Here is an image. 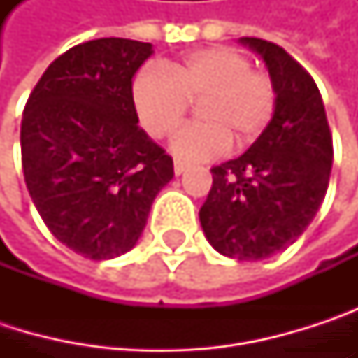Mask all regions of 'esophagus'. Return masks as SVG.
Listing matches in <instances>:
<instances>
[{
  "instance_id": "34e87169",
  "label": "esophagus",
  "mask_w": 358,
  "mask_h": 358,
  "mask_svg": "<svg viewBox=\"0 0 358 358\" xmlns=\"http://www.w3.org/2000/svg\"><path fill=\"white\" fill-rule=\"evenodd\" d=\"M186 168H188V166H186L184 162H180V159H176V162H174V174H176V176L184 174V172H186Z\"/></svg>"
}]
</instances>
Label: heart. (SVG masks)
Returning a JSON list of instances; mask_svg holds the SVG:
<instances>
[{
  "mask_svg": "<svg viewBox=\"0 0 358 358\" xmlns=\"http://www.w3.org/2000/svg\"><path fill=\"white\" fill-rule=\"evenodd\" d=\"M132 101L145 130L155 138L170 136L186 117L190 101H201L203 122L178 130L170 143L184 162H207L222 155L230 138L243 147L269 124L275 109V87L250 59L232 47H207L145 68L132 85Z\"/></svg>",
  "mask_w": 358,
  "mask_h": 358,
  "instance_id": "1",
  "label": "heart"
}]
</instances>
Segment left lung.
<instances>
[{
    "mask_svg": "<svg viewBox=\"0 0 358 358\" xmlns=\"http://www.w3.org/2000/svg\"><path fill=\"white\" fill-rule=\"evenodd\" d=\"M267 66L275 109L249 149L211 168L199 211L205 238L238 261H261L292 245L320 211L331 172V134L320 89L280 45L243 36Z\"/></svg>",
    "mask_w": 358,
    "mask_h": 358,
    "instance_id": "1",
    "label": "left lung"
}]
</instances>
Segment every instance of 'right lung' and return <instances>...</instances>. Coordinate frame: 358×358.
I'll return each instance as SVG.
<instances>
[{
    "mask_svg": "<svg viewBox=\"0 0 358 358\" xmlns=\"http://www.w3.org/2000/svg\"><path fill=\"white\" fill-rule=\"evenodd\" d=\"M151 43L95 38L49 64L20 128L22 170L38 215L74 252L103 261L132 249L174 162L138 128L132 78Z\"/></svg>",
    "mask_w": 358,
    "mask_h": 358,
    "instance_id": "1",
    "label": "right lung"
}]
</instances>
